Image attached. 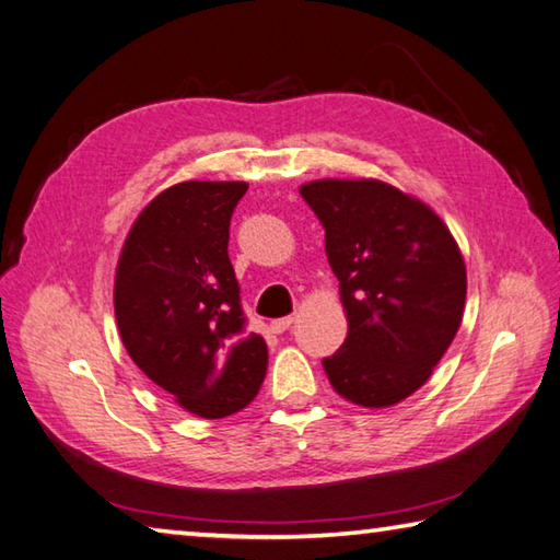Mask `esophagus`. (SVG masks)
<instances>
[{
	"mask_svg": "<svg viewBox=\"0 0 560 560\" xmlns=\"http://www.w3.org/2000/svg\"><path fill=\"white\" fill-rule=\"evenodd\" d=\"M293 325V315H287V318H277V320H271V332H283V330H289Z\"/></svg>",
	"mask_w": 560,
	"mask_h": 560,
	"instance_id": "1",
	"label": "esophagus"
}]
</instances>
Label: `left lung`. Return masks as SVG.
I'll return each instance as SVG.
<instances>
[{
    "mask_svg": "<svg viewBox=\"0 0 560 560\" xmlns=\"http://www.w3.org/2000/svg\"><path fill=\"white\" fill-rule=\"evenodd\" d=\"M325 228L348 338L323 360L332 389L386 409L429 382L463 323V252L431 206L377 178L299 188Z\"/></svg>",
    "mask_w": 560,
    "mask_h": 560,
    "instance_id": "1",
    "label": "left lung"
}]
</instances>
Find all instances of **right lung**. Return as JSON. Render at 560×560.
<instances>
[{
    "instance_id": "obj_1",
    "label": "right lung",
    "mask_w": 560,
    "mask_h": 560,
    "mask_svg": "<svg viewBox=\"0 0 560 560\" xmlns=\"http://www.w3.org/2000/svg\"><path fill=\"white\" fill-rule=\"evenodd\" d=\"M245 180H183L139 212L119 252L115 315L137 368L200 419L245 409L267 377V342L245 332L228 257Z\"/></svg>"
}]
</instances>
